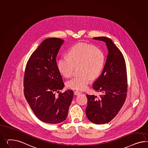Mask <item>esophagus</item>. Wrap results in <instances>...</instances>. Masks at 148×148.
<instances>
[{
    "instance_id": "obj_1",
    "label": "esophagus",
    "mask_w": 148,
    "mask_h": 148,
    "mask_svg": "<svg viewBox=\"0 0 148 148\" xmlns=\"http://www.w3.org/2000/svg\"><path fill=\"white\" fill-rule=\"evenodd\" d=\"M81 93V92H79V91H77V90H76V91H74V95H80Z\"/></svg>"
}]
</instances>
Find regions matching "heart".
Wrapping results in <instances>:
<instances>
[{
    "mask_svg": "<svg viewBox=\"0 0 148 148\" xmlns=\"http://www.w3.org/2000/svg\"><path fill=\"white\" fill-rule=\"evenodd\" d=\"M68 57L62 56L58 62L60 73L66 77L73 76L75 69L78 67L80 75L68 81L69 88L83 90L100 75L104 66L105 56L100 48L86 43L73 46L68 51Z\"/></svg>",
    "mask_w": 148,
    "mask_h": 148,
    "instance_id": "obj_1",
    "label": "heart"
}]
</instances>
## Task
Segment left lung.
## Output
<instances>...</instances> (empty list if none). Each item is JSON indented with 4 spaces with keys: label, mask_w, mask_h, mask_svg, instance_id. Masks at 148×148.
<instances>
[{
    "label": "left lung",
    "mask_w": 148,
    "mask_h": 148,
    "mask_svg": "<svg viewBox=\"0 0 148 148\" xmlns=\"http://www.w3.org/2000/svg\"><path fill=\"white\" fill-rule=\"evenodd\" d=\"M93 39L105 42L109 51L102 73L92 86L96 92L102 94L99 97L87 95L88 105L86 112L90 122L105 124L117 115L126 100L127 67L123 55L110 39L103 36Z\"/></svg>",
    "instance_id": "8db88e82"
}]
</instances>
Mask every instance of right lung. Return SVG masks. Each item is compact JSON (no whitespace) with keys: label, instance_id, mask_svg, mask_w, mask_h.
<instances>
[{"label":"right lung","instance_id":"obj_1","mask_svg":"<svg viewBox=\"0 0 148 148\" xmlns=\"http://www.w3.org/2000/svg\"><path fill=\"white\" fill-rule=\"evenodd\" d=\"M63 42L56 38L44 40L29 57L24 74V95L28 104L39 120L49 124L66 119L73 97L72 90L59 92L64 83L56 57Z\"/></svg>","mask_w":148,"mask_h":148}]
</instances>
